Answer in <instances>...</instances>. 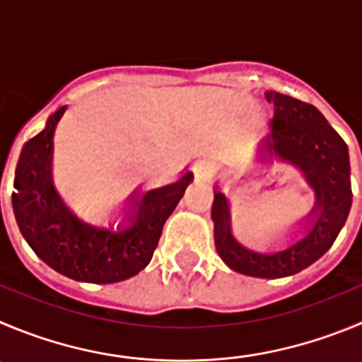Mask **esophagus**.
<instances>
[{"mask_svg":"<svg viewBox=\"0 0 362 362\" xmlns=\"http://www.w3.org/2000/svg\"><path fill=\"white\" fill-rule=\"evenodd\" d=\"M200 171H202V165H200V168H198V173H200Z\"/></svg>","mask_w":362,"mask_h":362,"instance_id":"1","label":"esophagus"}]
</instances>
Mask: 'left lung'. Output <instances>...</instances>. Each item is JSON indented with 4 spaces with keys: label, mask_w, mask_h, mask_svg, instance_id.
Wrapping results in <instances>:
<instances>
[{
    "label": "left lung",
    "mask_w": 362,
    "mask_h": 362,
    "mask_svg": "<svg viewBox=\"0 0 362 362\" xmlns=\"http://www.w3.org/2000/svg\"><path fill=\"white\" fill-rule=\"evenodd\" d=\"M275 105L272 132L257 144L259 164H289L314 194L309 214L295 223L286 245L259 252L243 245L232 228V207L216 185L212 202L214 243L219 257L234 272L259 279H280L302 272L334 245L352 207L349 146L314 105L268 90Z\"/></svg>",
    "instance_id": "left-lung-1"
}]
</instances>
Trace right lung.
Wrapping results in <instances>:
<instances>
[{"mask_svg": "<svg viewBox=\"0 0 362 362\" xmlns=\"http://www.w3.org/2000/svg\"><path fill=\"white\" fill-rule=\"evenodd\" d=\"M66 109L55 110L44 130L23 146L13 178V216L30 248L55 272L80 282H121L150 264L192 171L148 191L135 189L117 228L87 223L71 211L53 182V137Z\"/></svg>", "mask_w": 362, "mask_h": 362, "instance_id": "obj_1", "label": "right lung"}]
</instances>
